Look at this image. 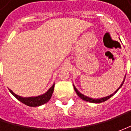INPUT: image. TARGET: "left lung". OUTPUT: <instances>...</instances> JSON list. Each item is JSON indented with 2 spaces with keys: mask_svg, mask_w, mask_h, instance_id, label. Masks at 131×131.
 <instances>
[{
  "mask_svg": "<svg viewBox=\"0 0 131 131\" xmlns=\"http://www.w3.org/2000/svg\"><path fill=\"white\" fill-rule=\"evenodd\" d=\"M125 77L126 76H125V78H124L123 81V82L122 84H120V86L119 87V88L114 92V93H112V95H108V96H106V97H103V98H90V97H88V96H86V95H83L82 93H81L76 88V87L74 86V84L73 85V88H74V90L76 91V93L78 95V96L79 98H81V99H82L84 101H88V102H90V103H102V102H104V101H107L108 99L111 98L112 96H113L115 94V93H117V91H118L120 89V88L123 86V84L124 83V81H125Z\"/></svg>",
  "mask_w": 131,
  "mask_h": 131,
  "instance_id": "obj_1",
  "label": "left lung"
}]
</instances>
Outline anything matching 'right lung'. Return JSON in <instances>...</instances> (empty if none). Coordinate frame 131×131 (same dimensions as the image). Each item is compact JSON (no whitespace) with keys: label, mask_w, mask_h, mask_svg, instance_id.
I'll return each mask as SVG.
<instances>
[{"label":"right lung","mask_w":131,"mask_h":131,"mask_svg":"<svg viewBox=\"0 0 131 131\" xmlns=\"http://www.w3.org/2000/svg\"><path fill=\"white\" fill-rule=\"evenodd\" d=\"M54 84H53L52 86L45 93H43L41 95H38V96H33V97H22V96H19L17 94H15L12 90H9V91L20 102H22L28 106L36 107V106H39L44 103H47L52 97V95L54 91Z\"/></svg>","instance_id":"1"}]
</instances>
